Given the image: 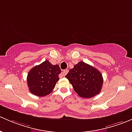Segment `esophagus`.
<instances>
[{
	"instance_id": "1",
	"label": "esophagus",
	"mask_w": 132,
	"mask_h": 132,
	"mask_svg": "<svg viewBox=\"0 0 132 132\" xmlns=\"http://www.w3.org/2000/svg\"><path fill=\"white\" fill-rule=\"evenodd\" d=\"M68 69H64V70H63V71L59 75V77L62 78L63 76H64L68 73Z\"/></svg>"
}]
</instances>
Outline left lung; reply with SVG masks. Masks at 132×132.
I'll return each mask as SVG.
<instances>
[{"label":"left lung","mask_w":132,"mask_h":132,"mask_svg":"<svg viewBox=\"0 0 132 132\" xmlns=\"http://www.w3.org/2000/svg\"><path fill=\"white\" fill-rule=\"evenodd\" d=\"M80 97L89 98L98 95L103 86L102 75L98 69L83 61L79 62L65 76Z\"/></svg>","instance_id":"obj_1"}]
</instances>
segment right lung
<instances>
[{
  "mask_svg": "<svg viewBox=\"0 0 132 132\" xmlns=\"http://www.w3.org/2000/svg\"><path fill=\"white\" fill-rule=\"evenodd\" d=\"M61 72L59 65L52 64L48 60L34 66L27 74V86L30 92L44 96L53 92Z\"/></svg>",
  "mask_w": 132,
  "mask_h": 132,
  "instance_id": "right-lung-1",
  "label": "right lung"
}]
</instances>
